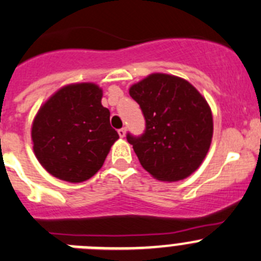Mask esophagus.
<instances>
[{
    "instance_id": "34e87169",
    "label": "esophagus",
    "mask_w": 261,
    "mask_h": 261,
    "mask_svg": "<svg viewBox=\"0 0 261 261\" xmlns=\"http://www.w3.org/2000/svg\"><path fill=\"white\" fill-rule=\"evenodd\" d=\"M117 133H118V135H120V138H125V135H126V128H125V127L120 128V130H118Z\"/></svg>"
}]
</instances>
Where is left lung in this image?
<instances>
[{
    "label": "left lung",
    "instance_id": "8db88e82",
    "mask_svg": "<svg viewBox=\"0 0 261 261\" xmlns=\"http://www.w3.org/2000/svg\"><path fill=\"white\" fill-rule=\"evenodd\" d=\"M141 108L145 130L127 133L141 166L161 181H179L199 168L213 136L211 107L189 82L167 74L149 75L130 88Z\"/></svg>",
    "mask_w": 261,
    "mask_h": 261
}]
</instances>
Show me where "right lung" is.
Listing matches in <instances>:
<instances>
[{
  "label": "right lung",
  "mask_w": 261,
  "mask_h": 261,
  "mask_svg": "<svg viewBox=\"0 0 261 261\" xmlns=\"http://www.w3.org/2000/svg\"><path fill=\"white\" fill-rule=\"evenodd\" d=\"M100 99L98 85L83 83L62 88L40 107L33 121V149L52 176L83 182L103 166L118 134Z\"/></svg>",
  "instance_id": "1"
}]
</instances>
